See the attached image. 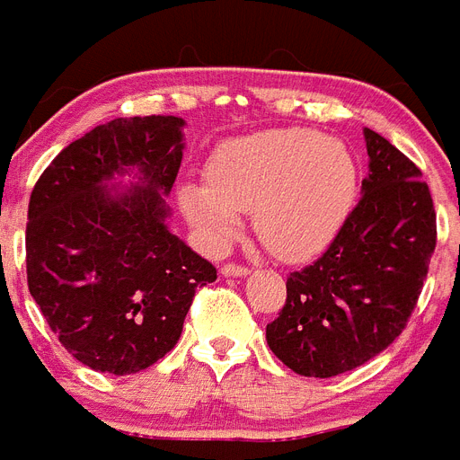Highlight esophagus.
<instances>
[{
	"instance_id": "obj_1",
	"label": "esophagus",
	"mask_w": 460,
	"mask_h": 460,
	"mask_svg": "<svg viewBox=\"0 0 460 460\" xmlns=\"http://www.w3.org/2000/svg\"><path fill=\"white\" fill-rule=\"evenodd\" d=\"M250 274V269L248 267H243V264H234V262H229V264H224L222 267V276H226V279H229V276H248Z\"/></svg>"
}]
</instances>
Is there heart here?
Returning a JSON list of instances; mask_svg holds the SVG:
<instances>
[{"instance_id":"obj_1","label":"heart","mask_w":460,"mask_h":460,"mask_svg":"<svg viewBox=\"0 0 460 460\" xmlns=\"http://www.w3.org/2000/svg\"><path fill=\"white\" fill-rule=\"evenodd\" d=\"M357 196V163L342 141L286 127L224 141L205 165V186L184 184L179 205L215 243L236 231L238 212H255L264 248L309 260L338 236Z\"/></svg>"}]
</instances>
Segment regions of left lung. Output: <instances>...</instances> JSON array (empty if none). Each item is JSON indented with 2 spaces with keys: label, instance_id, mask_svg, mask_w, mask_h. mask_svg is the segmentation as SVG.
I'll list each match as a JSON object with an SVG mask.
<instances>
[{
  "label": "left lung",
  "instance_id": "obj_1",
  "mask_svg": "<svg viewBox=\"0 0 460 460\" xmlns=\"http://www.w3.org/2000/svg\"><path fill=\"white\" fill-rule=\"evenodd\" d=\"M368 174L342 229L314 264L286 281L267 326L271 352L307 378H333L394 342L416 307L437 243L420 170L385 137L364 129Z\"/></svg>",
  "mask_w": 460,
  "mask_h": 460
}]
</instances>
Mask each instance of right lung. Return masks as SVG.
Returning <instances> with one entry per match:
<instances>
[{
	"label": "right lung",
	"mask_w": 460,
	"mask_h": 460,
	"mask_svg": "<svg viewBox=\"0 0 460 460\" xmlns=\"http://www.w3.org/2000/svg\"><path fill=\"white\" fill-rule=\"evenodd\" d=\"M174 115L115 118L66 146L28 205V288L89 368L139 373L177 345L196 288L217 269L167 229L184 151ZM137 172L120 190L114 174Z\"/></svg>",
	"instance_id": "add662e5"
}]
</instances>
